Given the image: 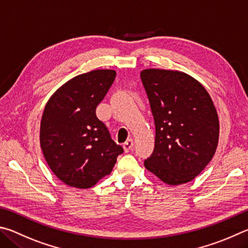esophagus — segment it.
Listing matches in <instances>:
<instances>
[{
  "label": "esophagus",
  "mask_w": 248,
  "mask_h": 248,
  "mask_svg": "<svg viewBox=\"0 0 248 248\" xmlns=\"http://www.w3.org/2000/svg\"><path fill=\"white\" fill-rule=\"evenodd\" d=\"M133 146H134V140H132V138H129V140H127L125 141L124 144H123L124 150L126 151V153H128V151H131V150L133 149Z\"/></svg>",
  "instance_id": "1"
}]
</instances>
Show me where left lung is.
<instances>
[{"instance_id": "1", "label": "left lung", "mask_w": 248, "mask_h": 248, "mask_svg": "<svg viewBox=\"0 0 248 248\" xmlns=\"http://www.w3.org/2000/svg\"><path fill=\"white\" fill-rule=\"evenodd\" d=\"M155 125L148 171L169 185L193 181L215 155L219 117L201 82L183 72L148 68L140 73Z\"/></svg>"}]
</instances>
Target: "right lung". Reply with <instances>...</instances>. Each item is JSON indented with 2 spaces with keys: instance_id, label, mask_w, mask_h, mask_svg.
Returning a JSON list of instances; mask_svg holds the SVG:
<instances>
[{
  "instance_id": "add662e5",
  "label": "right lung",
  "mask_w": 248,
  "mask_h": 248,
  "mask_svg": "<svg viewBox=\"0 0 248 248\" xmlns=\"http://www.w3.org/2000/svg\"><path fill=\"white\" fill-rule=\"evenodd\" d=\"M115 75L113 69L80 74L61 86L46 104L40 123L42 153L56 177L72 187H93L110 174L124 151L95 115Z\"/></svg>"
}]
</instances>
